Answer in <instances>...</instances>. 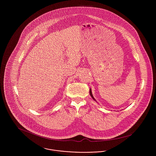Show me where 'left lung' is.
Returning <instances> with one entry per match:
<instances>
[{"instance_id": "8db88e82", "label": "left lung", "mask_w": 156, "mask_h": 156, "mask_svg": "<svg viewBox=\"0 0 156 156\" xmlns=\"http://www.w3.org/2000/svg\"><path fill=\"white\" fill-rule=\"evenodd\" d=\"M89 94H90V95L91 96V97L93 98V100H95V101H96V100H95V99L94 98V97H93V95H92V91H91V89H90V88L89 89Z\"/></svg>"}]
</instances>
